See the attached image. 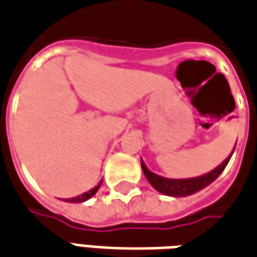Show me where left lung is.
Wrapping results in <instances>:
<instances>
[{
    "label": "left lung",
    "mask_w": 257,
    "mask_h": 257,
    "mask_svg": "<svg viewBox=\"0 0 257 257\" xmlns=\"http://www.w3.org/2000/svg\"><path fill=\"white\" fill-rule=\"evenodd\" d=\"M234 153V152H232ZM232 156V154H231ZM225 159L222 161L220 166L214 168L213 171H210L209 174H204L202 177H197V178H189V179H168V178H163L160 177L157 174L154 172L149 171L147 167L145 166V163L141 160L142 164V170L145 172L146 175L147 181L152 184L156 191L161 192L164 195H168V196H188V195H193L196 193L197 191L203 189L204 186L210 185L214 179L224 171V168L227 167L228 164L229 159Z\"/></svg>",
    "instance_id": "8db88e82"
}]
</instances>
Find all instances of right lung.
Returning <instances> with one entry per match:
<instances>
[{
    "label": "right lung",
    "mask_w": 257,
    "mask_h": 257,
    "mask_svg": "<svg viewBox=\"0 0 257 257\" xmlns=\"http://www.w3.org/2000/svg\"><path fill=\"white\" fill-rule=\"evenodd\" d=\"M103 181H100V184L97 186H94L93 189H90L89 192H85L83 195H79L76 197H71V199H66V202H71V203H80V202H85L87 199H90L91 196H94V193L98 191V188H100V185H101Z\"/></svg>",
    "instance_id": "add662e5"
}]
</instances>
